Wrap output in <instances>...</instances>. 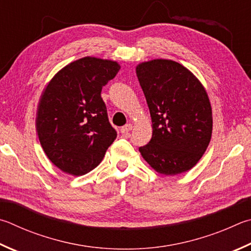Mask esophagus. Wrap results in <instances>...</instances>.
<instances>
[{"instance_id": "obj_1", "label": "esophagus", "mask_w": 251, "mask_h": 251, "mask_svg": "<svg viewBox=\"0 0 251 251\" xmlns=\"http://www.w3.org/2000/svg\"><path fill=\"white\" fill-rule=\"evenodd\" d=\"M133 129V125L131 124H126L121 128V133L124 136H129V131Z\"/></svg>"}]
</instances>
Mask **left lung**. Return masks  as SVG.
<instances>
[{"instance_id": "1", "label": "left lung", "mask_w": 251, "mask_h": 251, "mask_svg": "<svg viewBox=\"0 0 251 251\" xmlns=\"http://www.w3.org/2000/svg\"><path fill=\"white\" fill-rule=\"evenodd\" d=\"M152 122V137L139 147L159 173L175 176L197 165L212 137L213 117L206 91L192 72L166 59L136 68Z\"/></svg>"}]
</instances>
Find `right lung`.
<instances>
[{
  "label": "right lung",
  "mask_w": 251,
  "mask_h": 251,
  "mask_svg": "<svg viewBox=\"0 0 251 251\" xmlns=\"http://www.w3.org/2000/svg\"><path fill=\"white\" fill-rule=\"evenodd\" d=\"M118 70L115 61L82 58L59 71L43 93L38 138L50 161L63 172L83 176L93 170L117 137L101 92Z\"/></svg>",
  "instance_id": "add662e5"
}]
</instances>
